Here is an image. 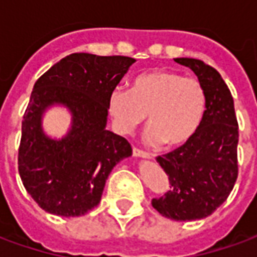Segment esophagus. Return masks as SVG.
I'll return each instance as SVG.
<instances>
[{
    "label": "esophagus",
    "instance_id": "1",
    "mask_svg": "<svg viewBox=\"0 0 257 257\" xmlns=\"http://www.w3.org/2000/svg\"><path fill=\"white\" fill-rule=\"evenodd\" d=\"M132 153H134V157H139V158H147V160L153 158V156H151L150 153H146V151H142L139 150V149H134Z\"/></svg>",
    "mask_w": 257,
    "mask_h": 257
}]
</instances>
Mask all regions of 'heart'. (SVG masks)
<instances>
[{"label": "heart", "instance_id": "obj_1", "mask_svg": "<svg viewBox=\"0 0 257 257\" xmlns=\"http://www.w3.org/2000/svg\"><path fill=\"white\" fill-rule=\"evenodd\" d=\"M208 93L198 78L169 70L138 75L131 90L115 88L108 97V111L118 132L131 134L147 122L150 145L180 147L189 143L204 122Z\"/></svg>", "mask_w": 257, "mask_h": 257}]
</instances>
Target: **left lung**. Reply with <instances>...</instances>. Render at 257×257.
I'll list each match as a JSON object with an SVG mask.
<instances>
[{
	"instance_id": "8db88e82",
	"label": "left lung",
	"mask_w": 257,
	"mask_h": 257,
	"mask_svg": "<svg viewBox=\"0 0 257 257\" xmlns=\"http://www.w3.org/2000/svg\"><path fill=\"white\" fill-rule=\"evenodd\" d=\"M175 62L191 68L204 84L208 107L201 128L187 145L157 157L171 187L151 205L172 220H199L212 215L235 184L238 122L231 92L215 68L198 59Z\"/></svg>"
}]
</instances>
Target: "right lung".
Masks as SVG:
<instances>
[{
    "label": "right lung",
    "instance_id": "obj_1",
    "mask_svg": "<svg viewBox=\"0 0 257 257\" xmlns=\"http://www.w3.org/2000/svg\"><path fill=\"white\" fill-rule=\"evenodd\" d=\"M136 60L71 53L37 79L22 122L19 175L25 189L52 215L82 216L100 202L108 175L132 156L128 140L107 131L108 97ZM55 105L72 115L68 134L51 138L43 114Z\"/></svg>",
    "mask_w": 257,
    "mask_h": 257
}]
</instances>
